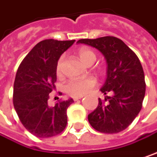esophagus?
Segmentation results:
<instances>
[{
    "instance_id": "1",
    "label": "esophagus",
    "mask_w": 157,
    "mask_h": 157,
    "mask_svg": "<svg viewBox=\"0 0 157 157\" xmlns=\"http://www.w3.org/2000/svg\"><path fill=\"white\" fill-rule=\"evenodd\" d=\"M82 98V96H79V97H74V100L75 101H76V100H79V99H81Z\"/></svg>"
}]
</instances>
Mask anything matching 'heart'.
<instances>
[{"label":"heart","instance_id":"b5f03b06","mask_svg":"<svg viewBox=\"0 0 157 157\" xmlns=\"http://www.w3.org/2000/svg\"><path fill=\"white\" fill-rule=\"evenodd\" d=\"M80 59L85 65L94 63L96 60V54L88 48H82L78 51ZM64 62V56H61L56 65V72L61 75L62 67ZM97 80L93 77H87L83 79H71L65 86V90L71 96H83L90 92L91 89L97 86Z\"/></svg>","mask_w":157,"mask_h":157}]
</instances>
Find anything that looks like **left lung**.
<instances>
[{
    "label": "left lung",
    "mask_w": 157,
    "mask_h": 157,
    "mask_svg": "<svg viewBox=\"0 0 157 157\" xmlns=\"http://www.w3.org/2000/svg\"><path fill=\"white\" fill-rule=\"evenodd\" d=\"M83 43L96 48L106 60V79L100 90L106 96L98 98L97 108L88 115L96 131L103 133H117L125 130L139 115L145 91V75L137 55L122 40L114 36L97 39H81Z\"/></svg>",
    "instance_id": "left-lung-1"
}]
</instances>
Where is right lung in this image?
Listing matches in <instances>:
<instances>
[{"label":"right lung","instance_id":"obj_1","mask_svg":"<svg viewBox=\"0 0 157 157\" xmlns=\"http://www.w3.org/2000/svg\"><path fill=\"white\" fill-rule=\"evenodd\" d=\"M75 40L48 39L37 43L21 62L14 82L13 105L25 128L38 138L61 133L67 124V109L73 98L49 106L57 81L56 65Z\"/></svg>","mask_w":157,"mask_h":157}]
</instances>
